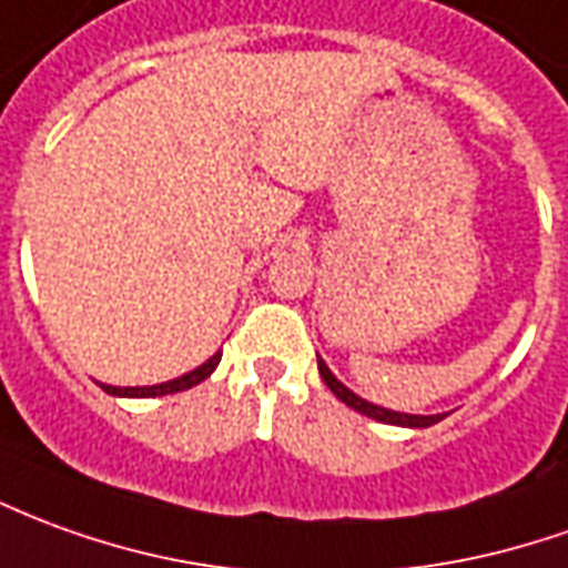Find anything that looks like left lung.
I'll return each instance as SVG.
<instances>
[{
    "instance_id": "left-lung-1",
    "label": "left lung",
    "mask_w": 568,
    "mask_h": 568,
    "mask_svg": "<svg viewBox=\"0 0 568 568\" xmlns=\"http://www.w3.org/2000/svg\"><path fill=\"white\" fill-rule=\"evenodd\" d=\"M316 359H320V375H323L325 387L338 396L344 406L356 408L359 415H368V418H375V422H384V424H399V427H430V424L446 418V415H408V412H394V408L375 406V403H368V399H363L359 394H353L347 384H341V381L332 375V368L323 363V356H316Z\"/></svg>"
}]
</instances>
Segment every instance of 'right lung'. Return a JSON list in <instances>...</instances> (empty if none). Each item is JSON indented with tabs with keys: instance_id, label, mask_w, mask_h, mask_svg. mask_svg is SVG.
Segmentation results:
<instances>
[{
	"instance_id": "obj_1",
	"label": "right lung",
	"mask_w": 568,
	"mask_h": 568,
	"mask_svg": "<svg viewBox=\"0 0 568 568\" xmlns=\"http://www.w3.org/2000/svg\"><path fill=\"white\" fill-rule=\"evenodd\" d=\"M221 363V351L215 356H209L202 366H196L187 375H181V378L172 381H162V384H150V387H113V384H101L110 396H134V399H150V396H165V394H178V390H190V387H196L202 381L209 378L212 372Z\"/></svg>"
}]
</instances>
